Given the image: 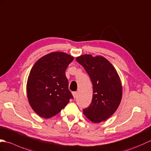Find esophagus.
<instances>
[{
	"instance_id": "esophagus-1",
	"label": "esophagus",
	"mask_w": 151,
	"mask_h": 151,
	"mask_svg": "<svg viewBox=\"0 0 151 151\" xmlns=\"http://www.w3.org/2000/svg\"><path fill=\"white\" fill-rule=\"evenodd\" d=\"M72 95L73 96V98H76V97H77V95H78V92H72Z\"/></svg>"
}]
</instances>
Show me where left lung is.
Here are the masks:
<instances>
[{"mask_svg":"<svg viewBox=\"0 0 151 151\" xmlns=\"http://www.w3.org/2000/svg\"><path fill=\"white\" fill-rule=\"evenodd\" d=\"M91 79L93 98L83 114L90 121L99 123L110 118L118 109L122 98V85L114 66L101 55L85 54L76 58Z\"/></svg>","mask_w":151,"mask_h":151,"instance_id":"8db88e82","label":"left lung"}]
</instances>
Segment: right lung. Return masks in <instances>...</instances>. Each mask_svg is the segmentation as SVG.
<instances>
[{
	"instance_id": "right-lung-1",
	"label": "right lung",
	"mask_w": 151,
	"mask_h": 151,
	"mask_svg": "<svg viewBox=\"0 0 151 151\" xmlns=\"http://www.w3.org/2000/svg\"><path fill=\"white\" fill-rule=\"evenodd\" d=\"M73 57L54 52L40 58L30 70L26 85L29 105L45 119L58 114L73 98L65 71Z\"/></svg>"
}]
</instances>
